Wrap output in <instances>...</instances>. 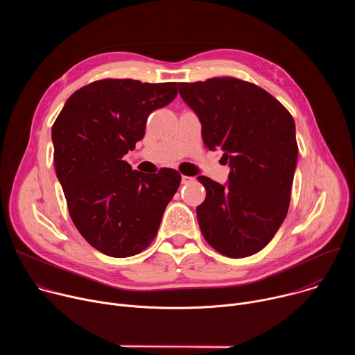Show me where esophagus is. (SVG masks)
Wrapping results in <instances>:
<instances>
[{
    "mask_svg": "<svg viewBox=\"0 0 355 355\" xmlns=\"http://www.w3.org/2000/svg\"><path fill=\"white\" fill-rule=\"evenodd\" d=\"M192 181H193L192 177H188V175H182V177H181V182H182V184H188V182H192Z\"/></svg>",
    "mask_w": 355,
    "mask_h": 355,
    "instance_id": "obj_1",
    "label": "esophagus"
}]
</instances>
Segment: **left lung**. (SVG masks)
I'll return each instance as SVG.
<instances>
[{"instance_id": "obj_1", "label": "left lung", "mask_w": 355, "mask_h": 355, "mask_svg": "<svg viewBox=\"0 0 355 355\" xmlns=\"http://www.w3.org/2000/svg\"><path fill=\"white\" fill-rule=\"evenodd\" d=\"M178 88L200 121L205 146L220 147L230 166L225 185L198 177L207 189L196 208L200 232L226 257L256 254L288 214L297 162L293 118L266 89L239 78L178 83Z\"/></svg>"}]
</instances>
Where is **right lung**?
Wrapping results in <instances>:
<instances>
[{"mask_svg":"<svg viewBox=\"0 0 355 355\" xmlns=\"http://www.w3.org/2000/svg\"><path fill=\"white\" fill-rule=\"evenodd\" d=\"M177 83L99 80L77 89L52 128L56 175L69 214L98 251L139 254L157 234L181 175L144 174L123 160L143 139L148 115L177 96Z\"/></svg>","mask_w":355,"mask_h":355,"instance_id":"1","label":"right lung"}]
</instances>
